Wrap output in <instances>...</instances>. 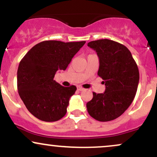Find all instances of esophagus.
<instances>
[{
    "label": "esophagus",
    "instance_id": "34e87169",
    "mask_svg": "<svg viewBox=\"0 0 157 157\" xmlns=\"http://www.w3.org/2000/svg\"><path fill=\"white\" fill-rule=\"evenodd\" d=\"M77 90H78V91H83L84 90V89L83 88H82V87H80V86H77Z\"/></svg>",
    "mask_w": 157,
    "mask_h": 157
}]
</instances>
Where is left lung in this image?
Segmentation results:
<instances>
[{
  "instance_id": "8db88e82",
  "label": "left lung",
  "mask_w": 157,
  "mask_h": 157,
  "mask_svg": "<svg viewBox=\"0 0 157 157\" xmlns=\"http://www.w3.org/2000/svg\"><path fill=\"white\" fill-rule=\"evenodd\" d=\"M88 46L96 51L100 66L97 75L103 80L105 92H93L86 104L90 116L100 122L115 120L130 106L136 95L140 73L126 46L109 39L91 41Z\"/></svg>"
}]
</instances>
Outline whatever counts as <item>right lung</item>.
Returning <instances> with one entry per match:
<instances>
[{
  "label": "right lung",
  "instance_id": "right-lung-1",
  "mask_svg": "<svg viewBox=\"0 0 157 157\" xmlns=\"http://www.w3.org/2000/svg\"><path fill=\"white\" fill-rule=\"evenodd\" d=\"M86 41L64 43L46 40L29 50L20 62L17 74L18 94L28 111L45 122L66 115L75 86L63 87L54 80L56 72L66 70Z\"/></svg>",
  "mask_w": 157,
  "mask_h": 157
}]
</instances>
